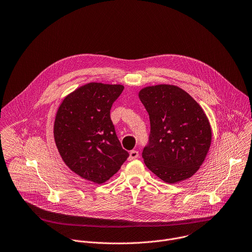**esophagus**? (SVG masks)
Listing matches in <instances>:
<instances>
[{"instance_id":"obj_1","label":"esophagus","mask_w":252,"mask_h":252,"mask_svg":"<svg viewBox=\"0 0 252 252\" xmlns=\"http://www.w3.org/2000/svg\"><path fill=\"white\" fill-rule=\"evenodd\" d=\"M138 151L137 150H131L130 152H129V156H128V160L129 161H131V160H134V159H136L137 157H138Z\"/></svg>"}]
</instances>
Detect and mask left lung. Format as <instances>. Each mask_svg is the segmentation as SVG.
<instances>
[{
    "mask_svg": "<svg viewBox=\"0 0 252 252\" xmlns=\"http://www.w3.org/2000/svg\"><path fill=\"white\" fill-rule=\"evenodd\" d=\"M138 97L150 121L148 143L142 151L146 167L169 184L190 178L203 164L212 141L203 109L174 85L145 87Z\"/></svg>",
    "mask_w": 252,
    "mask_h": 252,
    "instance_id": "obj_1",
    "label": "left lung"
}]
</instances>
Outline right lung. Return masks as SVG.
<instances>
[{
    "label": "right lung",
    "mask_w": 252,
    "mask_h": 252,
    "mask_svg": "<svg viewBox=\"0 0 252 252\" xmlns=\"http://www.w3.org/2000/svg\"><path fill=\"white\" fill-rule=\"evenodd\" d=\"M123 85L89 83L69 94L54 122V140L69 168L80 177L102 184L116 174L128 157L111 120Z\"/></svg>",
    "instance_id": "obj_1"
}]
</instances>
